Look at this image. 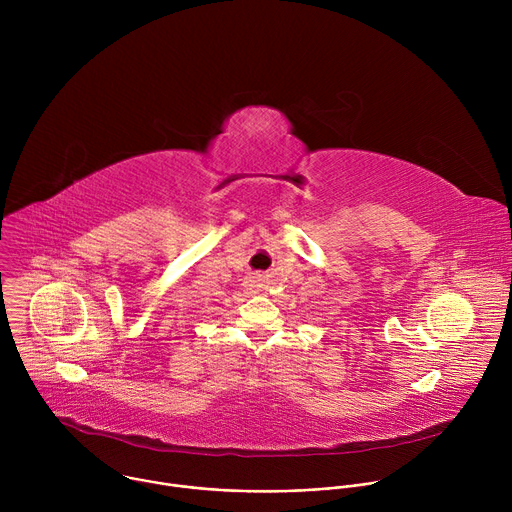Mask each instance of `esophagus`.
Instances as JSON below:
<instances>
[{
  "mask_svg": "<svg viewBox=\"0 0 512 512\" xmlns=\"http://www.w3.org/2000/svg\"><path fill=\"white\" fill-rule=\"evenodd\" d=\"M261 281H263L261 275H251V277L247 279V283H249L251 289H259V287H261Z\"/></svg>",
  "mask_w": 512,
  "mask_h": 512,
  "instance_id": "esophagus-1",
  "label": "esophagus"
}]
</instances>
